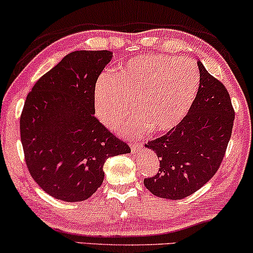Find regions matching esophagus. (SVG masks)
I'll use <instances>...</instances> for the list:
<instances>
[{
  "label": "esophagus",
  "instance_id": "1",
  "mask_svg": "<svg viewBox=\"0 0 253 253\" xmlns=\"http://www.w3.org/2000/svg\"><path fill=\"white\" fill-rule=\"evenodd\" d=\"M140 149H142V144H131V151H132L133 153L138 152V151H140Z\"/></svg>",
  "mask_w": 253,
  "mask_h": 253
}]
</instances>
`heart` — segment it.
I'll list each match as a JSON object with an SVG mask.
<instances>
[{"label": "heart", "instance_id": "1", "mask_svg": "<svg viewBox=\"0 0 253 253\" xmlns=\"http://www.w3.org/2000/svg\"><path fill=\"white\" fill-rule=\"evenodd\" d=\"M201 75L188 59L151 55L131 59L117 68L114 78L101 75L94 88L95 115L103 126L115 129L133 115L142 119L126 124L122 132L142 137L152 130L165 132L182 122L194 104Z\"/></svg>", "mask_w": 253, "mask_h": 253}]
</instances>
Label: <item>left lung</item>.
Listing matches in <instances>:
<instances>
[{"label":"left lung","mask_w":253,"mask_h":253,"mask_svg":"<svg viewBox=\"0 0 253 253\" xmlns=\"http://www.w3.org/2000/svg\"><path fill=\"white\" fill-rule=\"evenodd\" d=\"M198 65L201 84L192 109L174 129L145 144L160 166L144 185L158 198L181 200L199 191L217 172L230 140L235 111L228 90Z\"/></svg>","instance_id":"1"}]
</instances>
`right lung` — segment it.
<instances>
[{"label":"right lung","instance_id":"add662e5","mask_svg":"<svg viewBox=\"0 0 253 253\" xmlns=\"http://www.w3.org/2000/svg\"><path fill=\"white\" fill-rule=\"evenodd\" d=\"M110 51H75L39 79L19 121L29 172L54 199L79 202L102 185L109 157L130 147L94 116V88Z\"/></svg>","mask_w":253,"mask_h":253}]
</instances>
